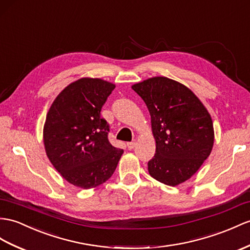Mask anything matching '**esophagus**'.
<instances>
[{"mask_svg": "<svg viewBox=\"0 0 250 250\" xmlns=\"http://www.w3.org/2000/svg\"><path fill=\"white\" fill-rule=\"evenodd\" d=\"M136 144H137V142H136V141L128 142V143H127V147H128V149H132V148L135 147V146H136Z\"/></svg>", "mask_w": 250, "mask_h": 250, "instance_id": "esophagus-1", "label": "esophagus"}]
</instances>
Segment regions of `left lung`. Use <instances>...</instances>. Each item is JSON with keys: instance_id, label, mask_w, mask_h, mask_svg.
<instances>
[{"instance_id": "8db88e82", "label": "left lung", "mask_w": 250, "mask_h": 250, "mask_svg": "<svg viewBox=\"0 0 250 250\" xmlns=\"http://www.w3.org/2000/svg\"><path fill=\"white\" fill-rule=\"evenodd\" d=\"M131 88L148 108L156 140L149 175L173 187L191 178L213 147L209 112L190 89L173 79L153 77Z\"/></svg>"}]
</instances>
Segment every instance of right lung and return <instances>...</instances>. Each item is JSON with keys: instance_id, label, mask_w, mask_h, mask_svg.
<instances>
[{"instance_id": "obj_1", "label": "right lung", "mask_w": 250, "mask_h": 250, "mask_svg": "<svg viewBox=\"0 0 250 250\" xmlns=\"http://www.w3.org/2000/svg\"><path fill=\"white\" fill-rule=\"evenodd\" d=\"M115 86L100 78H81L65 87L47 112L43 141L48 159L70 184L91 188L111 177L123 149L108 140L102 107Z\"/></svg>"}]
</instances>
